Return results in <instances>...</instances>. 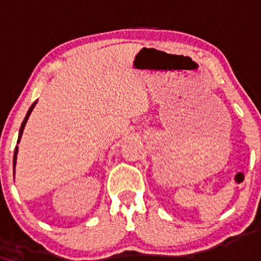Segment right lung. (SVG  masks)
<instances>
[{
  "label": "right lung",
  "mask_w": 261,
  "mask_h": 261,
  "mask_svg": "<svg viewBox=\"0 0 261 261\" xmlns=\"http://www.w3.org/2000/svg\"><path fill=\"white\" fill-rule=\"evenodd\" d=\"M35 104H37V101H35V103H33V104H32V107H31V108H29V110H28V113H27V115H25L24 120H23V122H22V125H20V130H19V136H18V141H17V143H19V141H20V137H22V134H23V130H24V126H25V124H27V120H28L29 115H31V113H32L33 108H34V107H35ZM17 153H18V146H16V149H14V155H13V168H16V162H17Z\"/></svg>",
  "instance_id": "add662e5"
}]
</instances>
